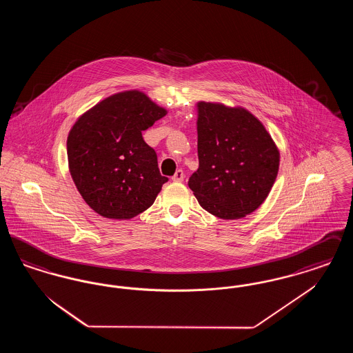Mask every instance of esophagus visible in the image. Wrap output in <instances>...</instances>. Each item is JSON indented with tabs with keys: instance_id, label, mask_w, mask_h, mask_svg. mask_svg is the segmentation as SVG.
<instances>
[{
	"instance_id": "esophagus-1",
	"label": "esophagus",
	"mask_w": 353,
	"mask_h": 353,
	"mask_svg": "<svg viewBox=\"0 0 353 353\" xmlns=\"http://www.w3.org/2000/svg\"><path fill=\"white\" fill-rule=\"evenodd\" d=\"M184 172H183L181 169H179V170H176V173L173 174L172 180H173V181H176V183H181V181L184 180Z\"/></svg>"
}]
</instances>
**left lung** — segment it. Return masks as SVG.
Here are the masks:
<instances>
[{"label":"left lung","instance_id":"left-lung-1","mask_svg":"<svg viewBox=\"0 0 353 353\" xmlns=\"http://www.w3.org/2000/svg\"><path fill=\"white\" fill-rule=\"evenodd\" d=\"M196 110L200 164L188 185L210 214L243 219L268 199L279 150L262 121L241 105L201 101Z\"/></svg>","mask_w":353,"mask_h":353}]
</instances>
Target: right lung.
I'll return each instance as SVG.
<instances>
[{
    "instance_id": "obj_1",
    "label": "right lung",
    "mask_w": 353,
    "mask_h": 353,
    "mask_svg": "<svg viewBox=\"0 0 353 353\" xmlns=\"http://www.w3.org/2000/svg\"><path fill=\"white\" fill-rule=\"evenodd\" d=\"M167 112L145 92L127 90L97 103L71 127L70 174L85 203L101 217L134 219L168 181L141 136Z\"/></svg>"
}]
</instances>
